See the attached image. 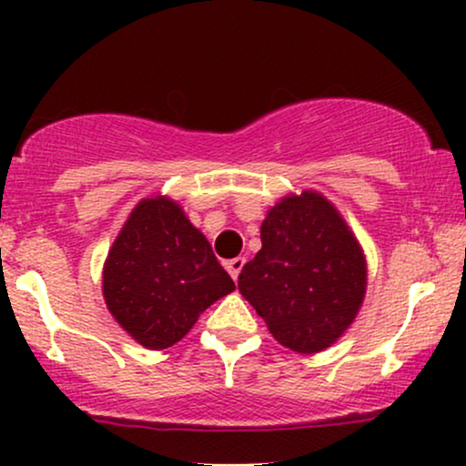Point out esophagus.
Masks as SVG:
<instances>
[{"instance_id": "1", "label": "esophagus", "mask_w": 466, "mask_h": 466, "mask_svg": "<svg viewBox=\"0 0 466 466\" xmlns=\"http://www.w3.org/2000/svg\"><path fill=\"white\" fill-rule=\"evenodd\" d=\"M243 265H245V258H232V260H228L226 263V269L229 271V276L234 278V280H237L238 278V274H240V269H243Z\"/></svg>"}]
</instances>
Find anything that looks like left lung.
<instances>
[{
	"mask_svg": "<svg viewBox=\"0 0 466 466\" xmlns=\"http://www.w3.org/2000/svg\"><path fill=\"white\" fill-rule=\"evenodd\" d=\"M263 248L238 291L287 349L311 355L335 344L360 313L366 256L339 210L315 190L287 195L260 226Z\"/></svg>",
	"mask_w": 466,
	"mask_h": 466,
	"instance_id": "8db88e82",
	"label": "left lung"
}]
</instances>
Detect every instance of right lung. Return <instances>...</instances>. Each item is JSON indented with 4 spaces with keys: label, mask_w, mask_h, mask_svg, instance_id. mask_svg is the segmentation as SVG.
<instances>
[{
    "label": "right lung",
    "mask_w": 466,
    "mask_h": 466,
    "mask_svg": "<svg viewBox=\"0 0 466 466\" xmlns=\"http://www.w3.org/2000/svg\"><path fill=\"white\" fill-rule=\"evenodd\" d=\"M234 280L177 201L147 197L131 210L103 267L109 313L137 344L164 350L195 326Z\"/></svg>",
    "instance_id": "right-lung-1"
}]
</instances>
